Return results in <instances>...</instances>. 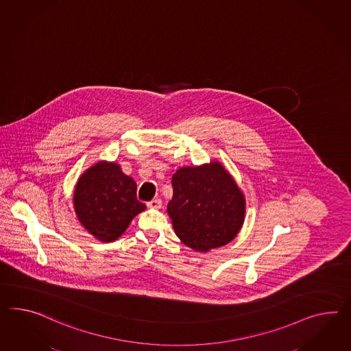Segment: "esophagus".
<instances>
[{"mask_svg": "<svg viewBox=\"0 0 351 351\" xmlns=\"http://www.w3.org/2000/svg\"><path fill=\"white\" fill-rule=\"evenodd\" d=\"M162 205V202L160 198H154L150 202H147V206L152 207V208H160Z\"/></svg>", "mask_w": 351, "mask_h": 351, "instance_id": "1", "label": "esophagus"}]
</instances>
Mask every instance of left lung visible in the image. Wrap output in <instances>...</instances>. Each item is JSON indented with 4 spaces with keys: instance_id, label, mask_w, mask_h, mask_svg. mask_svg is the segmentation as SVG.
Returning a JSON list of instances; mask_svg holds the SVG:
<instances>
[{
    "instance_id": "1",
    "label": "left lung",
    "mask_w": 351,
    "mask_h": 351,
    "mask_svg": "<svg viewBox=\"0 0 351 351\" xmlns=\"http://www.w3.org/2000/svg\"><path fill=\"white\" fill-rule=\"evenodd\" d=\"M167 211L174 232L189 248L206 252L232 242L245 215V198L219 162L183 167L171 178Z\"/></svg>"
}]
</instances>
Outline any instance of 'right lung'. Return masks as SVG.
Returning <instances> with one entry per match:
<instances>
[{
  "instance_id": "right-lung-1",
  "label": "right lung",
  "mask_w": 351,
  "mask_h": 351,
  "mask_svg": "<svg viewBox=\"0 0 351 351\" xmlns=\"http://www.w3.org/2000/svg\"><path fill=\"white\" fill-rule=\"evenodd\" d=\"M135 180L116 162H98L81 174L73 207L81 225L100 242H113L146 206L136 197Z\"/></svg>"
}]
</instances>
